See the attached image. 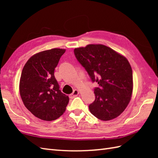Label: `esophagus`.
<instances>
[{
	"instance_id": "34e87169",
	"label": "esophagus",
	"mask_w": 158,
	"mask_h": 158,
	"mask_svg": "<svg viewBox=\"0 0 158 158\" xmlns=\"http://www.w3.org/2000/svg\"><path fill=\"white\" fill-rule=\"evenodd\" d=\"M79 94V92L78 90L74 89L73 92L71 94H70V97H71V98H74V97H76V96H78Z\"/></svg>"
}]
</instances>
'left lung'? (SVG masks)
Here are the masks:
<instances>
[{
	"label": "left lung",
	"instance_id": "obj_1",
	"mask_svg": "<svg viewBox=\"0 0 158 158\" xmlns=\"http://www.w3.org/2000/svg\"><path fill=\"white\" fill-rule=\"evenodd\" d=\"M77 60L92 82L96 99L89 105L97 118L109 121L118 117L128 105L133 89L132 70L125 57L101 44H90L74 49Z\"/></svg>",
	"mask_w": 158,
	"mask_h": 158
}]
</instances>
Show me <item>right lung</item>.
I'll return each instance as SVG.
<instances>
[{
	"label": "right lung",
	"mask_w": 158,
	"mask_h": 158,
	"mask_svg": "<svg viewBox=\"0 0 158 158\" xmlns=\"http://www.w3.org/2000/svg\"><path fill=\"white\" fill-rule=\"evenodd\" d=\"M66 49L54 48L33 55L26 63L19 81L23 105L33 115L45 121L59 118L69 98L60 89L54 70Z\"/></svg>",
	"instance_id": "obj_1"
}]
</instances>
